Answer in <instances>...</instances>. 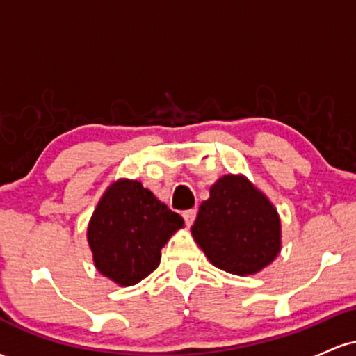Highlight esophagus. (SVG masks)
<instances>
[{
  "label": "esophagus",
  "instance_id": "obj_1",
  "mask_svg": "<svg viewBox=\"0 0 356 356\" xmlns=\"http://www.w3.org/2000/svg\"><path fill=\"white\" fill-rule=\"evenodd\" d=\"M195 216H197V211H195V209H189V211L182 212V218H184V220H186L187 226H191V224L194 222Z\"/></svg>",
  "mask_w": 356,
  "mask_h": 356
}]
</instances>
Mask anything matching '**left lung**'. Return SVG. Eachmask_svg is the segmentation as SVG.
Here are the masks:
<instances>
[{"instance_id":"1","label":"left lung","mask_w":356,"mask_h":356,"mask_svg":"<svg viewBox=\"0 0 356 356\" xmlns=\"http://www.w3.org/2000/svg\"><path fill=\"white\" fill-rule=\"evenodd\" d=\"M191 227L195 243L216 268L254 275L281 249V220L269 199L244 175H224L209 191Z\"/></svg>"}]
</instances>
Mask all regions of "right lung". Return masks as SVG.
<instances>
[{
    "label": "right lung",
    "mask_w": 356,
    "mask_h": 356,
    "mask_svg": "<svg viewBox=\"0 0 356 356\" xmlns=\"http://www.w3.org/2000/svg\"><path fill=\"white\" fill-rule=\"evenodd\" d=\"M184 219L140 182L120 179L104 192L88 222L93 263L120 286L144 280L161 263V249Z\"/></svg>",
    "instance_id": "add662e5"
}]
</instances>
